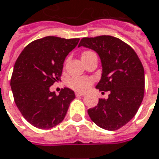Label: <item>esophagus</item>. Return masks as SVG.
<instances>
[{
  "instance_id": "34e87169",
  "label": "esophagus",
  "mask_w": 159,
  "mask_h": 159,
  "mask_svg": "<svg viewBox=\"0 0 159 159\" xmlns=\"http://www.w3.org/2000/svg\"><path fill=\"white\" fill-rule=\"evenodd\" d=\"M85 94L84 93H80V92H75V96L76 97H84Z\"/></svg>"
}]
</instances>
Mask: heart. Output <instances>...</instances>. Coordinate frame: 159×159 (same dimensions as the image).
<instances>
[{"label":"heart","instance_id":"b5f03b06","mask_svg":"<svg viewBox=\"0 0 159 159\" xmlns=\"http://www.w3.org/2000/svg\"><path fill=\"white\" fill-rule=\"evenodd\" d=\"M90 52L85 51V52L83 53L82 57L87 55ZM91 83H92V81L89 78H87V77H74V78H71L69 81V86L76 91H85L90 86Z\"/></svg>","mask_w":159,"mask_h":159}]
</instances>
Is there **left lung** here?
<instances>
[{"instance_id": "obj_1", "label": "left lung", "mask_w": 159, "mask_h": 159, "mask_svg": "<svg viewBox=\"0 0 159 159\" xmlns=\"http://www.w3.org/2000/svg\"><path fill=\"white\" fill-rule=\"evenodd\" d=\"M98 53L102 63L101 79L96 88L110 91L88 114L96 125L116 130L129 123L139 111L144 93V70L138 55L128 44L111 35L85 37L78 47Z\"/></svg>"}]
</instances>
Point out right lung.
<instances>
[{"instance_id":"add662e5","label":"right lung","mask_w":159,"mask_h":159,"mask_svg":"<svg viewBox=\"0 0 159 159\" xmlns=\"http://www.w3.org/2000/svg\"><path fill=\"white\" fill-rule=\"evenodd\" d=\"M79 38L46 36L27 45L17 58L10 85L16 106L30 124L47 129L64 119L75 92L61 89L58 96L49 87L60 79L63 62Z\"/></svg>"}]
</instances>
